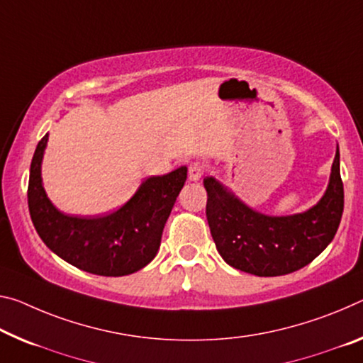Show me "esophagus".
I'll return each mask as SVG.
<instances>
[{"label": "esophagus", "mask_w": 363, "mask_h": 363, "mask_svg": "<svg viewBox=\"0 0 363 363\" xmlns=\"http://www.w3.org/2000/svg\"><path fill=\"white\" fill-rule=\"evenodd\" d=\"M203 171H205L203 164H200V163H191V164H189V179L194 181V182L200 181V177L203 176Z\"/></svg>", "instance_id": "obj_1"}]
</instances>
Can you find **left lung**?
I'll use <instances>...</instances> for the list:
<instances>
[{
	"label": "left lung",
	"instance_id": "1",
	"mask_svg": "<svg viewBox=\"0 0 363 363\" xmlns=\"http://www.w3.org/2000/svg\"><path fill=\"white\" fill-rule=\"evenodd\" d=\"M203 186L218 252L228 264L255 276L289 274L315 260L335 238L344 210L339 147L323 197L303 213L269 216L250 208L213 176L205 177Z\"/></svg>",
	"mask_w": 363,
	"mask_h": 363
}]
</instances>
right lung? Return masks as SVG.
<instances>
[{
  "mask_svg": "<svg viewBox=\"0 0 363 363\" xmlns=\"http://www.w3.org/2000/svg\"><path fill=\"white\" fill-rule=\"evenodd\" d=\"M48 134L38 142L28 177V211L40 239L62 260L99 276H125L150 263L184 182L181 166L147 177L119 210L105 216H74L56 208L45 192L42 161Z\"/></svg>",
  "mask_w": 363,
  "mask_h": 363,
  "instance_id": "right-lung-1",
  "label": "right lung"
}]
</instances>
